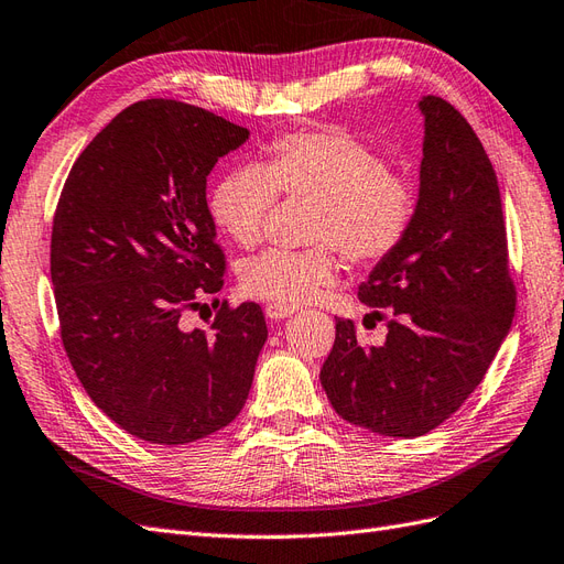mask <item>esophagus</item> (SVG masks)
Here are the masks:
<instances>
[{"label":"esophagus","instance_id":"34e87169","mask_svg":"<svg viewBox=\"0 0 564 564\" xmlns=\"http://www.w3.org/2000/svg\"><path fill=\"white\" fill-rule=\"evenodd\" d=\"M296 308L294 306H278V303H270V306H265V315L270 319H284L289 315H294Z\"/></svg>","mask_w":564,"mask_h":564}]
</instances>
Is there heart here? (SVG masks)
<instances>
[{"label":"heart","instance_id":"1","mask_svg":"<svg viewBox=\"0 0 564 564\" xmlns=\"http://www.w3.org/2000/svg\"><path fill=\"white\" fill-rule=\"evenodd\" d=\"M313 202L311 249H270L239 268L245 292L278 306H301L339 278V251L372 268L403 247L417 218L415 182L389 169L375 147L346 130L292 132L272 140L258 169L225 173L208 196V213L239 247L263 237L275 199Z\"/></svg>","mask_w":564,"mask_h":564}]
</instances>
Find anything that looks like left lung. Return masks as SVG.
<instances>
[{
  "instance_id": "8db88e82",
  "label": "left lung",
  "mask_w": 564,
  "mask_h": 564,
  "mask_svg": "<svg viewBox=\"0 0 564 564\" xmlns=\"http://www.w3.org/2000/svg\"><path fill=\"white\" fill-rule=\"evenodd\" d=\"M424 147L413 230L375 265L358 299L387 318V341L362 346L351 319L319 370L332 408L384 436L432 432L479 387L512 325L503 204L496 171L465 116L441 97L420 101Z\"/></svg>"
}]
</instances>
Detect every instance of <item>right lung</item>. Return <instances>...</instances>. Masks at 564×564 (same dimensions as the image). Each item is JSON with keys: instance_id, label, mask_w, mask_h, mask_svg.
<instances>
[{"instance_id": "1", "label": "right lung", "mask_w": 564, "mask_h": 564, "mask_svg": "<svg viewBox=\"0 0 564 564\" xmlns=\"http://www.w3.org/2000/svg\"><path fill=\"white\" fill-rule=\"evenodd\" d=\"M249 130L199 106L144 99L120 111L61 189L52 284L66 356L89 399L128 434L192 444L245 408L268 339L258 303L218 301L225 253L206 177ZM214 299L208 330L184 313Z\"/></svg>"}]
</instances>
